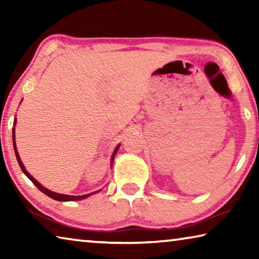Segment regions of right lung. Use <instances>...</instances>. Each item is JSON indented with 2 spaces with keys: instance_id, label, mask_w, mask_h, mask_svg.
<instances>
[{
  "instance_id": "1",
  "label": "right lung",
  "mask_w": 259,
  "mask_h": 259,
  "mask_svg": "<svg viewBox=\"0 0 259 259\" xmlns=\"http://www.w3.org/2000/svg\"><path fill=\"white\" fill-rule=\"evenodd\" d=\"M16 122H17V120L15 119V121H14V124H16ZM12 139H14V150H15V153H16V157H17V161H18V163H19V166L21 168V170H23V172L26 175V176H27L30 181H32V183L34 184L35 186H36L38 190H40L41 192H43L45 193V194H47L48 196H50L51 199H54V200H57V201H77V200H82V199H85V198H88V196H90L91 194H94V193H90V194H85V195H66V194H59V193H56V192H52V191H50V190H48V188H46V187H43L40 183H38L36 179H34L32 176H30V175L28 174V171L27 170L25 169V166H24V164H23V162H21V160H20V156H19V154H18V151H17V147H16V143H15V128H14V133H12ZM117 150H119V146H117L115 150H114V152H113V155H112V160H111V162L113 163V160H114V157H115V155H116V152H117ZM98 192V191H97ZM96 193V192H95Z\"/></svg>"
}]
</instances>
